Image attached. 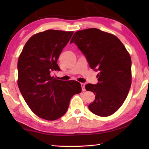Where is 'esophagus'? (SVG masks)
<instances>
[{"mask_svg": "<svg viewBox=\"0 0 149 149\" xmlns=\"http://www.w3.org/2000/svg\"><path fill=\"white\" fill-rule=\"evenodd\" d=\"M81 88H82V91H84L85 90V84L84 83H81Z\"/></svg>", "mask_w": 149, "mask_h": 149, "instance_id": "esophagus-1", "label": "esophagus"}]
</instances>
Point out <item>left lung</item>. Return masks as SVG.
I'll use <instances>...</instances> for the list:
<instances>
[{
	"mask_svg": "<svg viewBox=\"0 0 149 149\" xmlns=\"http://www.w3.org/2000/svg\"><path fill=\"white\" fill-rule=\"evenodd\" d=\"M70 43L76 44L91 69L99 71V83L85 86L95 95L89 109L100 116L112 115L121 107L130 90V54L116 36L96 28L77 31Z\"/></svg>",
	"mask_w": 149,
	"mask_h": 149,
	"instance_id": "obj_1",
	"label": "left lung"
}]
</instances>
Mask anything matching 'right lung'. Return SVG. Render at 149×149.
I'll return each mask as SVG.
<instances>
[{
    "instance_id": "add662e5",
    "label": "right lung",
    "mask_w": 149,
    "mask_h": 149,
    "mask_svg": "<svg viewBox=\"0 0 149 149\" xmlns=\"http://www.w3.org/2000/svg\"><path fill=\"white\" fill-rule=\"evenodd\" d=\"M74 32L49 29L28 40L18 60V86L31 111L40 118L55 120L66 113L70 100L81 91L75 81L51 76L60 70L57 64Z\"/></svg>"
}]
</instances>
